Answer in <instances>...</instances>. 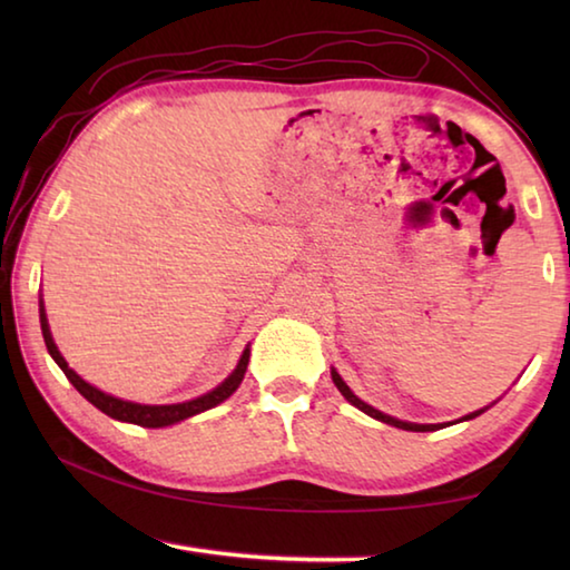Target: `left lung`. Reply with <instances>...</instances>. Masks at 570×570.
Here are the masks:
<instances>
[{
  "instance_id": "obj_1",
  "label": "left lung",
  "mask_w": 570,
  "mask_h": 570,
  "mask_svg": "<svg viewBox=\"0 0 570 570\" xmlns=\"http://www.w3.org/2000/svg\"><path fill=\"white\" fill-rule=\"evenodd\" d=\"M332 380H334V384H336V390H340L342 394H344V400L350 402V404H354L356 410H362L364 414H370V417H374V420H380V422H384V424H392V428H400V430H410V432H435V430H442V428H450V424H455V422H465V420H475L478 414H482L485 412L488 407H493V404H488V407H482V410H475V412H470V414H465V417H460V420H455V422H438V424H417V422H404V420H397V417H392V414H384V412H380V410H374L372 404H366L364 400H360L356 397V394L346 387V382L340 377V372L336 370H332Z\"/></svg>"
}]
</instances>
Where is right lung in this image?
<instances>
[{
	"label": "right lung",
	"mask_w": 570,
	"mask_h": 570,
	"mask_svg": "<svg viewBox=\"0 0 570 570\" xmlns=\"http://www.w3.org/2000/svg\"><path fill=\"white\" fill-rule=\"evenodd\" d=\"M40 324H42V336L47 344V352H50L52 360L57 362V366L65 372V377L72 382V387L82 394L85 400L90 404H95L100 412L108 414L112 420L120 422H130V424H140V428H168V424H176L193 417V414H200L210 407H216L224 400H228L230 394L238 390V384L244 382L246 366H248V356H250V346H246L244 354L236 364V370L228 374V377L206 394H200L196 400H186V402H176V404H140V402H130V400H120L112 397V394L102 392L95 387V384L85 382L80 374H77L70 364H67L65 356L57 350V344L52 340L50 332V322H47V312H45V302L40 298Z\"/></svg>",
	"instance_id": "add662e5"
}]
</instances>
